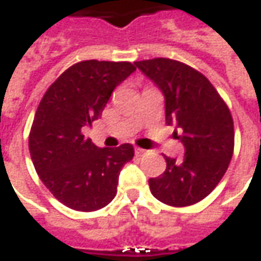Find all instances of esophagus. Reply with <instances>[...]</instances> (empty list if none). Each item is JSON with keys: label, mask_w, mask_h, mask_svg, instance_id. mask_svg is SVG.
Returning <instances> with one entry per match:
<instances>
[{"label": "esophagus", "mask_w": 261, "mask_h": 261, "mask_svg": "<svg viewBox=\"0 0 261 261\" xmlns=\"http://www.w3.org/2000/svg\"><path fill=\"white\" fill-rule=\"evenodd\" d=\"M134 151H136V155H137V157H141V155H144V154L147 153L145 150H143V148H138V147H136V150H134Z\"/></svg>", "instance_id": "1"}]
</instances>
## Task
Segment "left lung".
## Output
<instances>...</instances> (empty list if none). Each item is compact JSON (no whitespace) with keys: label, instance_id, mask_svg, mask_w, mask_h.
Masks as SVG:
<instances>
[{"label":"left lung","instance_id":"obj_1","mask_svg":"<svg viewBox=\"0 0 261 261\" xmlns=\"http://www.w3.org/2000/svg\"><path fill=\"white\" fill-rule=\"evenodd\" d=\"M166 98V123L181 130L186 153L168 159L166 171L150 178L157 200L171 207H186L212 193L227 171L234 151V124L227 104L201 72L187 64L153 58L136 61Z\"/></svg>","mask_w":261,"mask_h":261}]
</instances>
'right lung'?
Segmentation results:
<instances>
[{"label": "right lung", "mask_w": 261, "mask_h": 261, "mask_svg": "<svg viewBox=\"0 0 261 261\" xmlns=\"http://www.w3.org/2000/svg\"><path fill=\"white\" fill-rule=\"evenodd\" d=\"M133 71L136 65L128 61H80L48 87L35 111L28 137L35 171L72 210L95 212L111 203L118 174L134 157L131 144L98 148L83 133Z\"/></svg>", "instance_id": "add662e5"}]
</instances>
